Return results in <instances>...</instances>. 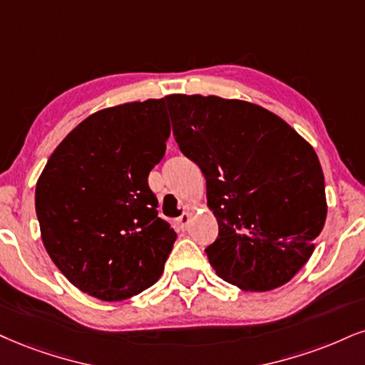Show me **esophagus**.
Segmentation results:
<instances>
[{
  "instance_id": "34e87169",
  "label": "esophagus",
  "mask_w": 365,
  "mask_h": 365,
  "mask_svg": "<svg viewBox=\"0 0 365 365\" xmlns=\"http://www.w3.org/2000/svg\"><path fill=\"white\" fill-rule=\"evenodd\" d=\"M190 222H191V215L190 213H182L181 217L179 218H175V227L179 228V230H186L187 228V225H190Z\"/></svg>"
}]
</instances>
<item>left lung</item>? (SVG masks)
<instances>
[{"mask_svg":"<svg viewBox=\"0 0 365 365\" xmlns=\"http://www.w3.org/2000/svg\"><path fill=\"white\" fill-rule=\"evenodd\" d=\"M179 150L200 165L218 237L205 252L245 291L286 284L308 262L327 218L313 147L257 105L200 94L165 98Z\"/></svg>","mask_w":365,"mask_h":365,"instance_id":"obj_1","label":"left lung"}]
</instances>
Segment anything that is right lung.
<instances>
[{
  "mask_svg": "<svg viewBox=\"0 0 365 365\" xmlns=\"http://www.w3.org/2000/svg\"><path fill=\"white\" fill-rule=\"evenodd\" d=\"M165 98L98 111L47 160L35 190L45 250L83 292L121 301L164 271L175 232L159 218L148 173L165 154Z\"/></svg>",
  "mask_w": 365,
  "mask_h": 365,
  "instance_id": "add662e5",
  "label": "right lung"
}]
</instances>
